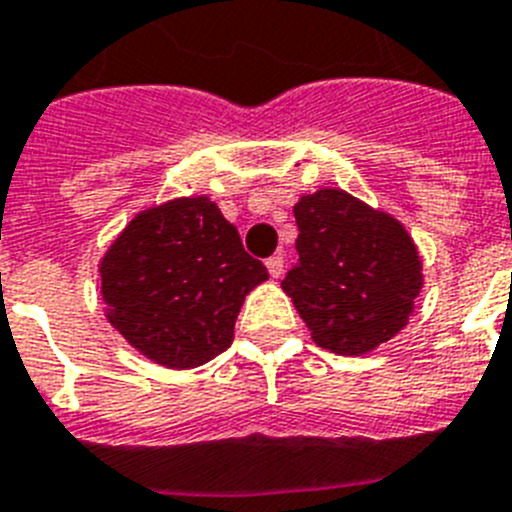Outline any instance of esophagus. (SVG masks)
I'll return each instance as SVG.
<instances>
[{
  "instance_id": "1",
  "label": "esophagus",
  "mask_w": 512,
  "mask_h": 512,
  "mask_svg": "<svg viewBox=\"0 0 512 512\" xmlns=\"http://www.w3.org/2000/svg\"><path fill=\"white\" fill-rule=\"evenodd\" d=\"M266 269H269V274L274 279H279L284 274V256L282 253H274L271 259H266Z\"/></svg>"
}]
</instances>
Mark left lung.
I'll return each mask as SVG.
<instances>
[{"label":"left lung","mask_w":512,"mask_h":512,"mask_svg":"<svg viewBox=\"0 0 512 512\" xmlns=\"http://www.w3.org/2000/svg\"><path fill=\"white\" fill-rule=\"evenodd\" d=\"M295 220L300 261L282 289L312 341L330 354L364 356L395 338L423 289V261L405 225L336 187L302 194Z\"/></svg>","instance_id":"8db88e82"}]
</instances>
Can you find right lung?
I'll list each match as a JSON object with an SVG mask.
<instances>
[{
	"instance_id": "1",
	"label": "right lung",
	"mask_w": 512,
	"mask_h": 512,
	"mask_svg": "<svg viewBox=\"0 0 512 512\" xmlns=\"http://www.w3.org/2000/svg\"><path fill=\"white\" fill-rule=\"evenodd\" d=\"M266 279L207 194L135 212L99 259L110 325L166 369H194L225 351L243 300Z\"/></svg>"
}]
</instances>
